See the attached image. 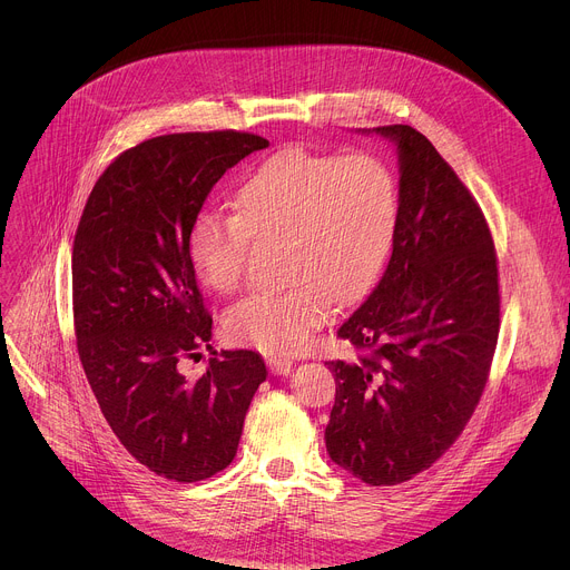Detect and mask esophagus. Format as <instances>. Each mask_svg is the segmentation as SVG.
Masks as SVG:
<instances>
[{"label":"esophagus","mask_w":570,"mask_h":570,"mask_svg":"<svg viewBox=\"0 0 570 570\" xmlns=\"http://www.w3.org/2000/svg\"><path fill=\"white\" fill-rule=\"evenodd\" d=\"M268 367H271L273 374L286 376V374L293 370V363L286 361V358H268Z\"/></svg>","instance_id":"1"}]
</instances>
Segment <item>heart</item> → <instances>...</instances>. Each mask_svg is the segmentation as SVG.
Instances as JSON below:
<instances>
[{"instance_id": "b5f03b06", "label": "heart", "mask_w": 570, "mask_h": 570, "mask_svg": "<svg viewBox=\"0 0 570 570\" xmlns=\"http://www.w3.org/2000/svg\"><path fill=\"white\" fill-rule=\"evenodd\" d=\"M396 187L381 159L302 148L275 153L240 183L236 212H200L189 227V264L198 282L229 295L246 271L253 238L284 240L282 291L238 299L225 334L268 356L308 345L332 302L358 299L379 275L396 229Z\"/></svg>"}]
</instances>
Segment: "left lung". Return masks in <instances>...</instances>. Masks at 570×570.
Masks as SVG:
<instances>
[{
  "mask_svg": "<svg viewBox=\"0 0 570 570\" xmlns=\"http://www.w3.org/2000/svg\"><path fill=\"white\" fill-rule=\"evenodd\" d=\"M399 157L392 255L338 336L363 350L330 361V458L381 487L429 469L462 433L490 374L501 295L487 220L435 146L411 126L363 128Z\"/></svg>",
  "mask_w": 570,
  "mask_h": 570,
  "instance_id": "left-lung-1",
  "label": "left lung"
}]
</instances>
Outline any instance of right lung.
Instances as JSON below:
<instances>
[{
	"label": "right lung",
	"instance_id": "right-lung-1",
	"mask_svg": "<svg viewBox=\"0 0 570 570\" xmlns=\"http://www.w3.org/2000/svg\"><path fill=\"white\" fill-rule=\"evenodd\" d=\"M266 146L236 130L146 139L97 180L73 236V324L90 387L126 451L176 482L234 460L268 374L253 350L212 352L198 379L183 372V358L212 350L189 227L223 174Z\"/></svg>",
	"mask_w": 570,
	"mask_h": 570
}]
</instances>
